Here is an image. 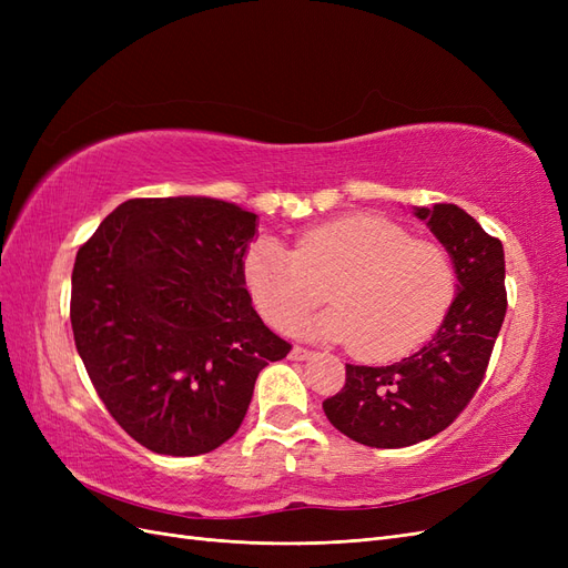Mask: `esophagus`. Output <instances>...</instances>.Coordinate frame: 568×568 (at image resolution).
Here are the masks:
<instances>
[{
  "label": "esophagus",
  "instance_id": "34e87169",
  "mask_svg": "<svg viewBox=\"0 0 568 568\" xmlns=\"http://www.w3.org/2000/svg\"><path fill=\"white\" fill-rule=\"evenodd\" d=\"M311 355H313L311 351H307V348H301V346H294V348H291V353H288V357H291V359H307Z\"/></svg>",
  "mask_w": 568,
  "mask_h": 568
}]
</instances>
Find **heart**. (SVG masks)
Returning a JSON list of instances; mask_svg holds the SVG:
<instances>
[{
	"mask_svg": "<svg viewBox=\"0 0 568 568\" xmlns=\"http://www.w3.org/2000/svg\"><path fill=\"white\" fill-rule=\"evenodd\" d=\"M242 280L261 317L288 332L324 301L334 307L305 334L351 343L363 359L419 348L448 315L457 270L448 248L376 213H348L296 234L294 248L261 236L242 257Z\"/></svg>",
	"mask_w": 568,
	"mask_h": 568,
	"instance_id": "1",
	"label": "heart"
}]
</instances>
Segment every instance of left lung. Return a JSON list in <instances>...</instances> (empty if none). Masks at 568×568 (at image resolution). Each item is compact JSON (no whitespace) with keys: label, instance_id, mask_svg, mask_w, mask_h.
Returning <instances> with one entry per match:
<instances>
[{"label":"left lung","instance_id":"8db88e82","mask_svg":"<svg viewBox=\"0 0 568 568\" xmlns=\"http://www.w3.org/2000/svg\"><path fill=\"white\" fill-rule=\"evenodd\" d=\"M457 270V296L434 338L386 367L346 365V386L322 403L343 436L405 448L448 428L486 376L507 313L503 242L455 203L415 209Z\"/></svg>","mask_w":568,"mask_h":568}]
</instances>
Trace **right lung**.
Returning a JSON list of instances; mask_svg holds the SVG:
<instances>
[{"label":"right lung","mask_w":568,"mask_h":568,"mask_svg":"<svg viewBox=\"0 0 568 568\" xmlns=\"http://www.w3.org/2000/svg\"><path fill=\"white\" fill-rule=\"evenodd\" d=\"M255 220L205 196L130 199L75 255V348L111 417L151 453L220 448L257 374L291 351L242 280Z\"/></svg>","instance_id":"obj_1"}]
</instances>
